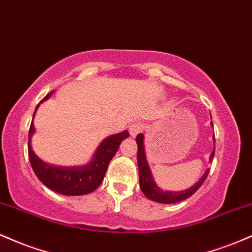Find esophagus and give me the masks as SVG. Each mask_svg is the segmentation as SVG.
Here are the masks:
<instances>
[{"label":"esophagus","instance_id":"obj_1","mask_svg":"<svg viewBox=\"0 0 252 252\" xmlns=\"http://www.w3.org/2000/svg\"><path fill=\"white\" fill-rule=\"evenodd\" d=\"M144 128V124L141 123V122H136V123H132L131 126H129V132L131 136H136L138 134V132H141Z\"/></svg>","mask_w":252,"mask_h":252}]
</instances>
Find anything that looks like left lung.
Segmentation results:
<instances>
[{
    "instance_id": "obj_1",
    "label": "left lung",
    "mask_w": 252,
    "mask_h": 252,
    "mask_svg": "<svg viewBox=\"0 0 252 252\" xmlns=\"http://www.w3.org/2000/svg\"><path fill=\"white\" fill-rule=\"evenodd\" d=\"M211 124H212V122H211ZM136 142H137V148H138L137 163H138V174H140V187L141 189H142L143 194L148 199H150V200L161 202V204H173V202H179L181 200H185V199L189 198L190 195L194 194L196 190L199 189V187L204 184L205 179L207 178V175H209L210 169H207L206 172H205V174L201 176L200 180L196 182L195 185H193L190 189L182 190V192H166V190L160 189L154 182V179H153L152 176V172H150L149 169L148 162H147L142 134H138L136 136ZM213 156H215V152H212V154H211V158H210L211 161H212Z\"/></svg>"
}]
</instances>
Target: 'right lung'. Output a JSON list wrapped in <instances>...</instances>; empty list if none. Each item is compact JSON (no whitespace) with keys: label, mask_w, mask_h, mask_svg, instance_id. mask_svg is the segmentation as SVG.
<instances>
[{"label":"right lung","mask_w":252,"mask_h":252,"mask_svg":"<svg viewBox=\"0 0 252 252\" xmlns=\"http://www.w3.org/2000/svg\"><path fill=\"white\" fill-rule=\"evenodd\" d=\"M50 96L51 94H48L42 100L47 99ZM37 106H39V104H37ZM35 111H34V115H35ZM34 130H35L34 124L32 122L30 135H28L30 136L28 137V158H30L32 168H33L37 179L45 186H47L54 192L65 195H83L94 192L102 184L109 162L116 154L121 142L124 138L129 137L128 131L110 136L100 143L94 158L89 164L84 167H78V168L76 167L74 168H62V167H54L45 163L34 154L31 146V137Z\"/></svg>","instance_id":"right-lung-1"}]
</instances>
